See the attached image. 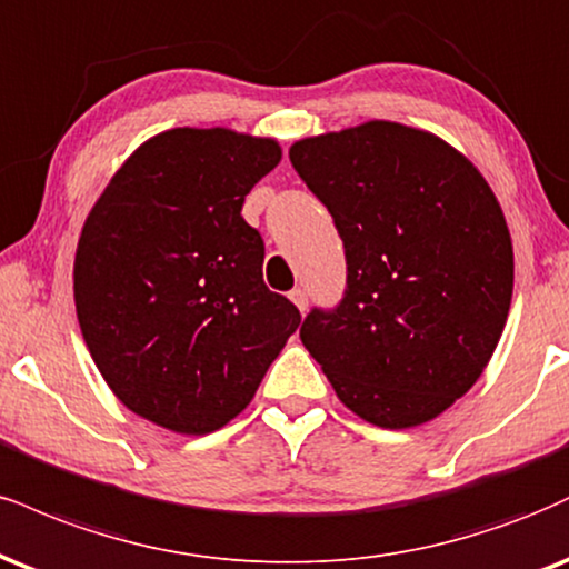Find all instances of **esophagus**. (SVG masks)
Returning <instances> with one entry per match:
<instances>
[{
    "instance_id": "esophagus-1",
    "label": "esophagus",
    "mask_w": 569,
    "mask_h": 569,
    "mask_svg": "<svg viewBox=\"0 0 569 569\" xmlns=\"http://www.w3.org/2000/svg\"><path fill=\"white\" fill-rule=\"evenodd\" d=\"M289 299H291L293 305H297L299 312L307 310V291H305V289H293V291L289 293Z\"/></svg>"
}]
</instances>
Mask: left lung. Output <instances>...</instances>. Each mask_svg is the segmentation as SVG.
Wrapping results in <instances>:
<instances>
[{
    "mask_svg": "<svg viewBox=\"0 0 569 569\" xmlns=\"http://www.w3.org/2000/svg\"><path fill=\"white\" fill-rule=\"evenodd\" d=\"M289 159L347 257L345 299L307 315L302 345L362 421L437 419L475 387L509 318L515 249L496 193L442 137L397 121L305 137Z\"/></svg>",
    "mask_w": 569,
    "mask_h": 569,
    "instance_id": "1",
    "label": "left lung"
}]
</instances>
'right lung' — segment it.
Here are the masks:
<instances>
[{
	"label": "right lung",
	"mask_w": 569,
	"mask_h": 569,
	"mask_svg": "<svg viewBox=\"0 0 569 569\" xmlns=\"http://www.w3.org/2000/svg\"><path fill=\"white\" fill-rule=\"evenodd\" d=\"M272 137L177 127L111 177L73 259L94 366L132 413L209 435L254 397L302 315L262 280V236L241 217L278 167Z\"/></svg>",
	"instance_id": "add662e5"
}]
</instances>
